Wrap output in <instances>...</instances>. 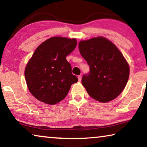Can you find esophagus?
Instances as JSON below:
<instances>
[{
    "label": "esophagus",
    "instance_id": "obj_1",
    "mask_svg": "<svg viewBox=\"0 0 147 147\" xmlns=\"http://www.w3.org/2000/svg\"><path fill=\"white\" fill-rule=\"evenodd\" d=\"M78 81L79 82H81V80H82V76L81 75L78 76Z\"/></svg>",
    "mask_w": 147,
    "mask_h": 147
}]
</instances>
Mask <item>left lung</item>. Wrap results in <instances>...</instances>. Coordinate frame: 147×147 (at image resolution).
<instances>
[{
    "label": "left lung",
    "instance_id": "left-lung-1",
    "mask_svg": "<svg viewBox=\"0 0 147 147\" xmlns=\"http://www.w3.org/2000/svg\"><path fill=\"white\" fill-rule=\"evenodd\" d=\"M78 48L90 67L82 84L89 96L106 103L120 94L127 84L130 67L115 45L102 36L80 41Z\"/></svg>",
    "mask_w": 147,
    "mask_h": 147
}]
</instances>
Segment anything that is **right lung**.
<instances>
[{
	"label": "right lung",
	"instance_id": "add662e5",
	"mask_svg": "<svg viewBox=\"0 0 147 147\" xmlns=\"http://www.w3.org/2000/svg\"><path fill=\"white\" fill-rule=\"evenodd\" d=\"M76 39L53 37L39 45L27 63L24 76L29 91L43 102L54 105L78 82L66 57L76 48Z\"/></svg>",
	"mask_w": 147,
	"mask_h": 147
}]
</instances>
